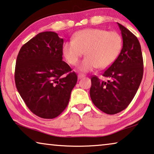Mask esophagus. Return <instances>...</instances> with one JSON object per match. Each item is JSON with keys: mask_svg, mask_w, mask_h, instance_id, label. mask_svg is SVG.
<instances>
[{"mask_svg": "<svg viewBox=\"0 0 154 154\" xmlns=\"http://www.w3.org/2000/svg\"><path fill=\"white\" fill-rule=\"evenodd\" d=\"M84 76H85V75L84 74H81V73H79V74L78 75V78H79V79H82V78H83Z\"/></svg>", "mask_w": 154, "mask_h": 154, "instance_id": "obj_1", "label": "esophagus"}]
</instances>
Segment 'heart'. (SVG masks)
I'll use <instances>...</instances> for the list:
<instances>
[{
	"mask_svg": "<svg viewBox=\"0 0 154 154\" xmlns=\"http://www.w3.org/2000/svg\"><path fill=\"white\" fill-rule=\"evenodd\" d=\"M122 48V39L119 33L99 28L80 30L73 40L65 42L62 53L71 65L75 66L85 52V57L79 66L81 72L94 69H105L110 66L119 56Z\"/></svg>",
	"mask_w": 154,
	"mask_h": 154,
	"instance_id": "b5f03b06",
	"label": "heart"
}]
</instances>
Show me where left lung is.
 <instances>
[{"label": "left lung", "instance_id": "obj_1", "mask_svg": "<svg viewBox=\"0 0 154 154\" xmlns=\"http://www.w3.org/2000/svg\"><path fill=\"white\" fill-rule=\"evenodd\" d=\"M123 39V47L116 60L103 73L108 80L91 78L90 90L94 106L108 115H115L127 108L134 98L143 76V58L136 37L118 23Z\"/></svg>", "mask_w": 154, "mask_h": 154}]
</instances>
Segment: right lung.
<instances>
[{
  "label": "right lung",
  "instance_id": "add662e5",
  "mask_svg": "<svg viewBox=\"0 0 154 154\" xmlns=\"http://www.w3.org/2000/svg\"><path fill=\"white\" fill-rule=\"evenodd\" d=\"M63 39L40 32L20 49L15 66L17 89L35 115L53 119L64 110L76 84V73L62 60Z\"/></svg>",
  "mask_w": 154,
  "mask_h": 154
}]
</instances>
